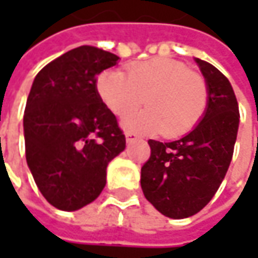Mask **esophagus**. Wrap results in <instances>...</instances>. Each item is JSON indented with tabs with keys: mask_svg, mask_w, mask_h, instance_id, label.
Listing matches in <instances>:
<instances>
[{
	"mask_svg": "<svg viewBox=\"0 0 258 258\" xmlns=\"http://www.w3.org/2000/svg\"><path fill=\"white\" fill-rule=\"evenodd\" d=\"M124 136H126V142H129V144H131V142H135V141H138V139H139V136H138L136 134H132V132H126V134H124Z\"/></svg>",
	"mask_w": 258,
	"mask_h": 258,
	"instance_id": "obj_1",
	"label": "esophagus"
}]
</instances>
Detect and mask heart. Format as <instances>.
<instances>
[{
	"instance_id": "obj_1",
	"label": "heart",
	"mask_w": 258,
	"mask_h": 258,
	"mask_svg": "<svg viewBox=\"0 0 258 258\" xmlns=\"http://www.w3.org/2000/svg\"><path fill=\"white\" fill-rule=\"evenodd\" d=\"M97 94L104 106L123 117L142 103L146 109L123 120L135 132L176 138L192 131L208 107V85L203 76L172 58H151L120 70H104L97 77Z\"/></svg>"
}]
</instances>
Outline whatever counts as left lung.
<instances>
[{
  "label": "left lung",
  "mask_w": 258,
  "mask_h": 258,
  "mask_svg": "<svg viewBox=\"0 0 258 258\" xmlns=\"http://www.w3.org/2000/svg\"><path fill=\"white\" fill-rule=\"evenodd\" d=\"M208 85V107L201 122L173 142L149 139L151 156L141 169L145 198L165 217L181 220L211 201L228 171L240 112L228 79L195 58Z\"/></svg>",
  "instance_id": "1"
}]
</instances>
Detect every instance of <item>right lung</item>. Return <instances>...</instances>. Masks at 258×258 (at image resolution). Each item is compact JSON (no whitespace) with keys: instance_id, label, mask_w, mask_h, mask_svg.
<instances>
[{"instance_id":"add662e5","label":"right lung","mask_w":258,"mask_h":258,"mask_svg":"<svg viewBox=\"0 0 258 258\" xmlns=\"http://www.w3.org/2000/svg\"><path fill=\"white\" fill-rule=\"evenodd\" d=\"M119 57L82 45L35 76L24 112L25 158L45 200L63 211L93 203L106 168L126 146L114 116L100 100L97 75Z\"/></svg>"}]
</instances>
